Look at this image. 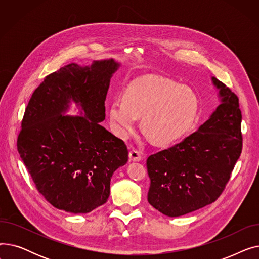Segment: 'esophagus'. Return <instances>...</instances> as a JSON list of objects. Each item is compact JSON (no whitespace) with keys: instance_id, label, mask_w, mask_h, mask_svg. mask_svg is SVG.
<instances>
[{"instance_id":"esophagus-1","label":"esophagus","mask_w":259,"mask_h":259,"mask_svg":"<svg viewBox=\"0 0 259 259\" xmlns=\"http://www.w3.org/2000/svg\"><path fill=\"white\" fill-rule=\"evenodd\" d=\"M129 158L132 161H140L142 159V155L141 152L135 150V149H132V150L129 152Z\"/></svg>"}]
</instances>
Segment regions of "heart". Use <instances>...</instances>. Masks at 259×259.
I'll return each instance as SVG.
<instances>
[{"label":"heart","instance_id":"heart-1","mask_svg":"<svg viewBox=\"0 0 259 259\" xmlns=\"http://www.w3.org/2000/svg\"><path fill=\"white\" fill-rule=\"evenodd\" d=\"M199 110L195 91L158 75H145L132 80L122 98H114L108 108L113 132L128 138L138 127L158 145H171L184 139L194 127Z\"/></svg>","mask_w":259,"mask_h":259}]
</instances>
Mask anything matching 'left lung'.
I'll list each match as a JSON object with an SVG mask.
<instances>
[{"mask_svg":"<svg viewBox=\"0 0 259 259\" xmlns=\"http://www.w3.org/2000/svg\"><path fill=\"white\" fill-rule=\"evenodd\" d=\"M221 105L197 131L147 159L148 201L160 213L178 217L214 202L228 184L242 150L238 98L221 80Z\"/></svg>","mask_w":259,"mask_h":259,"instance_id":"1","label":"left lung"}]
</instances>
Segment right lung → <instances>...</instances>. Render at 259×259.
Returning <instances> with one entry per match:
<instances>
[{"instance_id": "1", "label": "right lung", "mask_w": 259, "mask_h": 259, "mask_svg": "<svg viewBox=\"0 0 259 259\" xmlns=\"http://www.w3.org/2000/svg\"><path fill=\"white\" fill-rule=\"evenodd\" d=\"M118 67L112 59L66 65L44 78L25 109L18 151L37 191L54 208L78 214L104 205L113 172L128 160L124 141L100 125ZM71 100L84 117L61 114Z\"/></svg>"}]
</instances>
